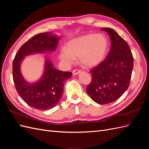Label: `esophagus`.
<instances>
[{
	"label": "esophagus",
	"instance_id": "esophagus-1",
	"mask_svg": "<svg viewBox=\"0 0 149 149\" xmlns=\"http://www.w3.org/2000/svg\"><path fill=\"white\" fill-rule=\"evenodd\" d=\"M81 71L80 70H74L73 71V75H76V74H78L79 73H81Z\"/></svg>",
	"mask_w": 149,
	"mask_h": 149
}]
</instances>
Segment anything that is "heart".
I'll list each match as a JSON object with an SVG mask.
<instances>
[{"label": "heart", "instance_id": "1", "mask_svg": "<svg viewBox=\"0 0 149 149\" xmlns=\"http://www.w3.org/2000/svg\"><path fill=\"white\" fill-rule=\"evenodd\" d=\"M63 48L60 58L67 66L73 64L79 58L81 63L88 67L96 66L104 59L108 47L107 38L101 33H90L72 39Z\"/></svg>", "mask_w": 149, "mask_h": 149}]
</instances>
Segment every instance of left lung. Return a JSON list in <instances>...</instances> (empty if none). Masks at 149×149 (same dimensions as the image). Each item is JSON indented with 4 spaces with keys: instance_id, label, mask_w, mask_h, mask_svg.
Masks as SVG:
<instances>
[{
    "instance_id": "8db88e82",
    "label": "left lung",
    "mask_w": 149,
    "mask_h": 149,
    "mask_svg": "<svg viewBox=\"0 0 149 149\" xmlns=\"http://www.w3.org/2000/svg\"><path fill=\"white\" fill-rule=\"evenodd\" d=\"M111 42L106 59L90 71L91 82L86 91L92 100L106 104L119 99L129 86L134 66V58L127 43L116 31L104 28Z\"/></svg>"
}]
</instances>
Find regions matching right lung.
Segmentation results:
<instances>
[{
  "label": "right lung",
  "mask_w": 149,
  "mask_h": 149,
  "mask_svg": "<svg viewBox=\"0 0 149 149\" xmlns=\"http://www.w3.org/2000/svg\"><path fill=\"white\" fill-rule=\"evenodd\" d=\"M60 38L52 32L36 35L19 48L13 61V79L17 91L28 105L37 109L48 110L57 104L63 95L65 82L72 73L55 69L47 58L42 77L37 82L29 83L21 74V63L25 56L54 52Z\"/></svg>",
  "instance_id": "right-lung-1"
}]
</instances>
